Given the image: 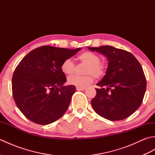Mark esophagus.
I'll list each match as a JSON object with an SVG mask.
<instances>
[{"mask_svg": "<svg viewBox=\"0 0 155 155\" xmlns=\"http://www.w3.org/2000/svg\"><path fill=\"white\" fill-rule=\"evenodd\" d=\"M77 91H83L86 90V88H79V87H77Z\"/></svg>", "mask_w": 155, "mask_h": 155, "instance_id": "1", "label": "esophagus"}]
</instances>
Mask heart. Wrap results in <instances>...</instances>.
I'll return each instance as SVG.
<instances>
[{
  "label": "heart",
  "mask_w": 155,
  "mask_h": 155,
  "mask_svg": "<svg viewBox=\"0 0 155 155\" xmlns=\"http://www.w3.org/2000/svg\"><path fill=\"white\" fill-rule=\"evenodd\" d=\"M78 59L84 64L87 65L84 74L85 76L72 75L67 79V83L72 86L79 88H84L93 82V76L95 78H101L104 74L106 67L100 62L101 58L96 54L91 52H84L79 55ZM74 63L71 58H66L61 64V71L66 75L73 74L74 71Z\"/></svg>",
  "instance_id": "heart-1"
}]
</instances>
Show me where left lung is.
Wrapping results in <instances>:
<instances>
[{
  "label": "left lung",
  "instance_id": "left-lung-1",
  "mask_svg": "<svg viewBox=\"0 0 155 155\" xmlns=\"http://www.w3.org/2000/svg\"><path fill=\"white\" fill-rule=\"evenodd\" d=\"M107 58L106 74L97 84L91 101L94 110L106 119L120 120L133 114L142 103L147 81L139 62L130 52L111 46L89 47Z\"/></svg>",
  "mask_w": 155,
  "mask_h": 155
}]
</instances>
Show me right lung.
Instances as JSON below:
<instances>
[{
	"label": "right lung",
	"instance_id": "obj_1",
	"mask_svg": "<svg viewBox=\"0 0 155 155\" xmlns=\"http://www.w3.org/2000/svg\"><path fill=\"white\" fill-rule=\"evenodd\" d=\"M81 49L43 46L31 51L19 62L12 78V95L28 119L48 124L65 113L76 87L64 85L67 78L61 64Z\"/></svg>",
	"mask_w": 155,
	"mask_h": 155
}]
</instances>
